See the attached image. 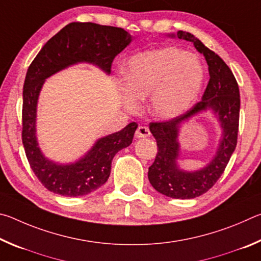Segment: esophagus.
<instances>
[{
  "instance_id": "obj_1",
  "label": "esophagus",
  "mask_w": 261,
  "mask_h": 261,
  "mask_svg": "<svg viewBox=\"0 0 261 261\" xmlns=\"http://www.w3.org/2000/svg\"><path fill=\"white\" fill-rule=\"evenodd\" d=\"M149 135H151L149 129L147 126H144V125H139L138 129L136 131L137 138H146V137H149Z\"/></svg>"
}]
</instances>
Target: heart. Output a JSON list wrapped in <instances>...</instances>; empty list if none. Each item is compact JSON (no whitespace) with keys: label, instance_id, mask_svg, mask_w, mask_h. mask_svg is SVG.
<instances>
[{"label":"heart","instance_id":"b5f03b06","mask_svg":"<svg viewBox=\"0 0 261 261\" xmlns=\"http://www.w3.org/2000/svg\"><path fill=\"white\" fill-rule=\"evenodd\" d=\"M204 67L196 55L175 47H163L132 56L123 64L125 83H120L127 109L138 108L148 97L154 117L170 121L191 108L204 84Z\"/></svg>","mask_w":261,"mask_h":261}]
</instances>
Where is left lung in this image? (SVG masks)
<instances>
[{
    "instance_id": "1",
    "label": "left lung",
    "mask_w": 261,
    "mask_h": 261,
    "mask_svg": "<svg viewBox=\"0 0 261 261\" xmlns=\"http://www.w3.org/2000/svg\"><path fill=\"white\" fill-rule=\"evenodd\" d=\"M168 37L193 43L194 48L204 55L208 65L210 82L201 101L187 113L167 122L149 123V130L156 140L158 154L153 165L148 168V179L158 192L167 197L192 199L208 191L218 182L235 151L240 122V88L231 70L223 60L193 34L178 31L177 34H168ZM207 110L215 114L223 129L218 149L204 168L194 172L184 171L178 166L179 127L182 122Z\"/></svg>"
}]
</instances>
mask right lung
Listing matches in <instances>:
<instances>
[{"label":"right lung","instance_id":"right-lung-1","mask_svg":"<svg viewBox=\"0 0 261 261\" xmlns=\"http://www.w3.org/2000/svg\"><path fill=\"white\" fill-rule=\"evenodd\" d=\"M131 41L132 35L121 28L70 23L46 42L29 67L23 90L21 138L33 173L50 192L82 197L99 189L107 182L115 154L132 143L138 124L132 122L121 131L98 139L76 162L51 161L43 155L37 139V107L43 83L78 63L94 64L109 74L114 59Z\"/></svg>","mask_w":261,"mask_h":261}]
</instances>
